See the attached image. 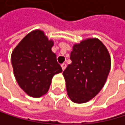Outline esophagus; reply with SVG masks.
I'll list each match as a JSON object with an SVG mask.
<instances>
[{"mask_svg":"<svg viewBox=\"0 0 125 125\" xmlns=\"http://www.w3.org/2000/svg\"><path fill=\"white\" fill-rule=\"evenodd\" d=\"M66 67H67V64H61V68H62V70H64L65 69H66Z\"/></svg>","mask_w":125,"mask_h":125,"instance_id":"obj_1","label":"esophagus"}]
</instances>
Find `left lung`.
I'll list each match as a JSON object with an SVG mask.
<instances>
[{
	"label": "left lung",
	"mask_w": 125,
	"mask_h": 125,
	"mask_svg": "<svg viewBox=\"0 0 125 125\" xmlns=\"http://www.w3.org/2000/svg\"><path fill=\"white\" fill-rule=\"evenodd\" d=\"M70 59L63 72L68 97L76 104L86 103L106 83L111 68L109 51L99 39L88 38L73 45Z\"/></svg>",
	"instance_id": "left-lung-1"
}]
</instances>
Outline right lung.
<instances>
[{
  "instance_id": "add662e5",
  "label": "right lung",
  "mask_w": 125,
  "mask_h": 125,
  "mask_svg": "<svg viewBox=\"0 0 125 125\" xmlns=\"http://www.w3.org/2000/svg\"><path fill=\"white\" fill-rule=\"evenodd\" d=\"M54 42L41 30H34L13 49L11 61L19 87L28 95L40 97L46 94L52 79L61 73L56 55L52 51Z\"/></svg>"
}]
</instances>
